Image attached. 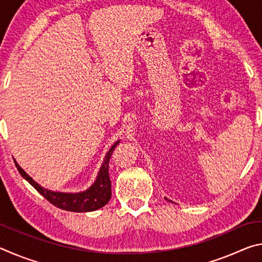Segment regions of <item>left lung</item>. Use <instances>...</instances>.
I'll return each instance as SVG.
<instances>
[{
    "label": "left lung",
    "mask_w": 262,
    "mask_h": 262,
    "mask_svg": "<svg viewBox=\"0 0 262 262\" xmlns=\"http://www.w3.org/2000/svg\"><path fill=\"white\" fill-rule=\"evenodd\" d=\"M166 200H167V199H166Z\"/></svg>",
    "instance_id": "left-lung-1"
}]
</instances>
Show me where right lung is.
Wrapping results in <instances>:
<instances>
[{"label":"right lung","instance_id":"1","mask_svg":"<svg viewBox=\"0 0 262 262\" xmlns=\"http://www.w3.org/2000/svg\"><path fill=\"white\" fill-rule=\"evenodd\" d=\"M117 141L112 145V148L108 150L106 154L105 159L101 167L97 176V179L91 187H89L84 192L79 193H62V192H53V190L46 189L41 187L40 185L35 183V181L31 178V177L26 173V172L21 168L17 162L14 159L15 165L17 170L29 183L33 186V187L40 193L47 201H50L52 205L60 208V209L68 210V211H76V212H86V211H94L99 209V208L107 205L111 199V179L108 174V163L110 158L112 156L113 150L119 144Z\"/></svg>","mask_w":262,"mask_h":262}]
</instances>
